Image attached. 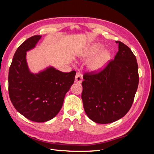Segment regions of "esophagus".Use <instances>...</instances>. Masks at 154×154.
<instances>
[{"mask_svg": "<svg viewBox=\"0 0 154 154\" xmlns=\"http://www.w3.org/2000/svg\"><path fill=\"white\" fill-rule=\"evenodd\" d=\"M82 80H83V76L81 72H78L76 74L75 76V80H74V82L76 83H81L82 82Z\"/></svg>", "mask_w": 154, "mask_h": 154, "instance_id": "obj_1", "label": "esophagus"}]
</instances>
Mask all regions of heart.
<instances>
[{
	"label": "heart",
	"instance_id": "obj_1",
	"mask_svg": "<svg viewBox=\"0 0 154 154\" xmlns=\"http://www.w3.org/2000/svg\"><path fill=\"white\" fill-rule=\"evenodd\" d=\"M103 48V45L100 43L87 44L79 52L78 56L82 60L85 61L89 60L97 53L88 62V67L92 72H98L106 67L111 58L110 51L108 49H103L101 51Z\"/></svg>",
	"mask_w": 154,
	"mask_h": 154
}]
</instances>
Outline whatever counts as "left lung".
Listing matches in <instances>:
<instances>
[{"instance_id": "8db88e82", "label": "left lung", "mask_w": 154, "mask_h": 154, "mask_svg": "<svg viewBox=\"0 0 154 154\" xmlns=\"http://www.w3.org/2000/svg\"><path fill=\"white\" fill-rule=\"evenodd\" d=\"M118 43L114 60L97 74H85L82 99L86 114L93 122L107 124L126 115L134 100L138 83L137 60L128 46Z\"/></svg>"}]
</instances>
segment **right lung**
Wrapping results in <instances>:
<instances>
[{
  "mask_svg": "<svg viewBox=\"0 0 154 154\" xmlns=\"http://www.w3.org/2000/svg\"><path fill=\"white\" fill-rule=\"evenodd\" d=\"M41 38L30 37L18 48L8 75L9 95L14 107L27 119L38 123L58 114L76 75L74 71L63 72L53 66L36 73L30 71L26 53L33 49Z\"/></svg>",
  "mask_w": 154,
  "mask_h": 154,
  "instance_id": "obj_1",
  "label": "right lung"
}]
</instances>
